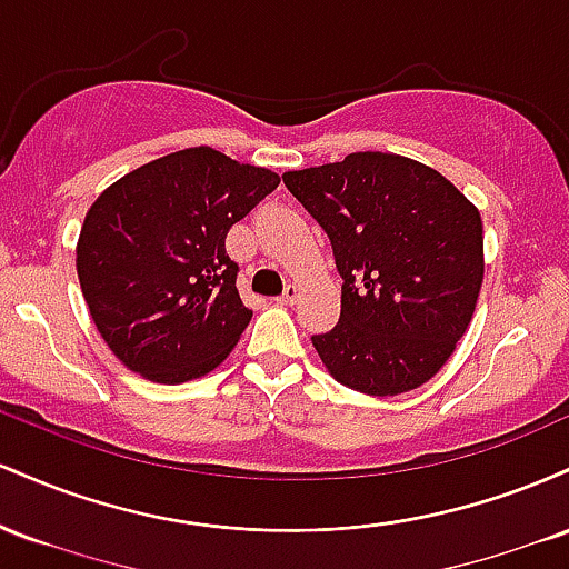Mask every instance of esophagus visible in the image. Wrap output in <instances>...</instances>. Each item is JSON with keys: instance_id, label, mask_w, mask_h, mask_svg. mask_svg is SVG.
Listing matches in <instances>:
<instances>
[{"instance_id": "obj_1", "label": "esophagus", "mask_w": 569, "mask_h": 569, "mask_svg": "<svg viewBox=\"0 0 569 569\" xmlns=\"http://www.w3.org/2000/svg\"><path fill=\"white\" fill-rule=\"evenodd\" d=\"M297 297H299L297 286H286V291L280 293L278 302H280V305H293V302H297Z\"/></svg>"}]
</instances>
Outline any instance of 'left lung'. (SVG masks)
Instances as JSON below:
<instances>
[{
	"instance_id": "8db88e82",
	"label": "left lung",
	"mask_w": 569,
	"mask_h": 569,
	"mask_svg": "<svg viewBox=\"0 0 569 569\" xmlns=\"http://www.w3.org/2000/svg\"><path fill=\"white\" fill-rule=\"evenodd\" d=\"M283 184L321 224L342 278L339 323L312 335L326 369L358 393L420 388L471 323L479 211L439 171L385 152L289 171Z\"/></svg>"
}]
</instances>
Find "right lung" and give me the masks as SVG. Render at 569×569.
<instances>
[{"label":"right lung","mask_w":569,"mask_h":569,"mask_svg":"<svg viewBox=\"0 0 569 569\" xmlns=\"http://www.w3.org/2000/svg\"><path fill=\"white\" fill-rule=\"evenodd\" d=\"M280 184L211 147L181 149L98 194L77 276L103 342L136 375L187 382L217 369L253 312L224 240Z\"/></svg>","instance_id":"add662e5"}]
</instances>
